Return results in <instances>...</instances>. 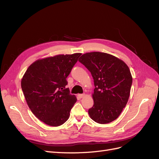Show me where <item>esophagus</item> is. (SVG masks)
Here are the masks:
<instances>
[{
  "label": "esophagus",
  "instance_id": "obj_1",
  "mask_svg": "<svg viewBox=\"0 0 159 159\" xmlns=\"http://www.w3.org/2000/svg\"><path fill=\"white\" fill-rule=\"evenodd\" d=\"M84 96H85V94H84V93H83V94H78V97L80 99L84 98Z\"/></svg>",
  "mask_w": 159,
  "mask_h": 159
}]
</instances>
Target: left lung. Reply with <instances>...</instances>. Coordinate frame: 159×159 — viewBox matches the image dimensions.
Returning a JSON list of instances; mask_svg holds the SVG:
<instances>
[{
    "label": "left lung",
    "instance_id": "1",
    "mask_svg": "<svg viewBox=\"0 0 159 159\" xmlns=\"http://www.w3.org/2000/svg\"><path fill=\"white\" fill-rule=\"evenodd\" d=\"M79 61L91 72L95 87L93 105L88 110L91 119L100 124L113 121L129 98L133 78L129 67L117 57L99 52L86 53Z\"/></svg>",
    "mask_w": 159,
    "mask_h": 159
}]
</instances>
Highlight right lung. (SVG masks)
<instances>
[{
    "mask_svg": "<svg viewBox=\"0 0 159 159\" xmlns=\"http://www.w3.org/2000/svg\"><path fill=\"white\" fill-rule=\"evenodd\" d=\"M81 55L61 54L38 60L22 77L21 88L28 107L48 125L60 126L70 117L77 99L66 88V78Z\"/></svg>",
    "mask_w": 159,
    "mask_h": 159,
    "instance_id": "obj_1",
    "label": "right lung"
}]
</instances>
